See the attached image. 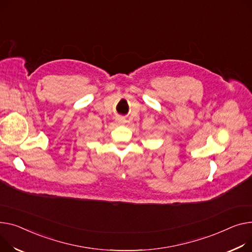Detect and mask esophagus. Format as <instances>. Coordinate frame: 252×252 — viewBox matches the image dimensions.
<instances>
[{
	"instance_id": "34e87169",
	"label": "esophagus",
	"mask_w": 252,
	"mask_h": 252,
	"mask_svg": "<svg viewBox=\"0 0 252 252\" xmlns=\"http://www.w3.org/2000/svg\"><path fill=\"white\" fill-rule=\"evenodd\" d=\"M117 123L121 124V125H123V124H125V123H126V120H125V119H123V117H119V119H117Z\"/></svg>"
}]
</instances>
